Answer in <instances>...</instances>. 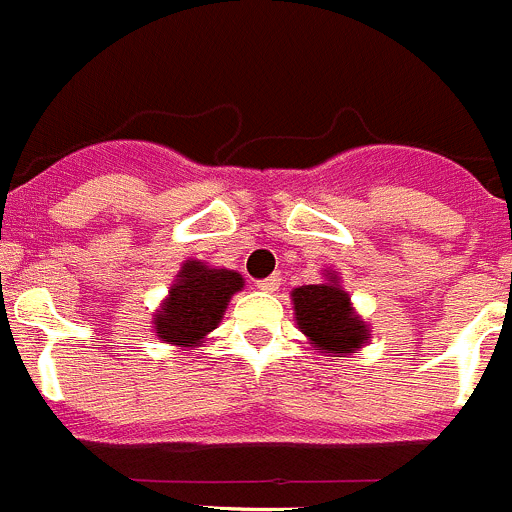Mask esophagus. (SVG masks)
I'll return each instance as SVG.
<instances>
[{
	"label": "esophagus",
	"instance_id": "34e87169",
	"mask_svg": "<svg viewBox=\"0 0 512 512\" xmlns=\"http://www.w3.org/2000/svg\"><path fill=\"white\" fill-rule=\"evenodd\" d=\"M256 287H259L261 292H279V287H281V276H279V274H274V276H269V279L256 281Z\"/></svg>",
	"mask_w": 512,
	"mask_h": 512
}]
</instances>
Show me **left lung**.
Listing matches in <instances>:
<instances>
[{"instance_id": "8db88e82", "label": "left lung", "mask_w": 512, "mask_h": 512, "mask_svg": "<svg viewBox=\"0 0 512 512\" xmlns=\"http://www.w3.org/2000/svg\"><path fill=\"white\" fill-rule=\"evenodd\" d=\"M322 284H307L292 292L299 330L314 348L345 358L368 342L370 327L355 314L348 292H342L337 274H325Z\"/></svg>"}]
</instances>
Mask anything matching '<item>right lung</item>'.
<instances>
[{
	"label": "right lung",
	"instance_id": "1",
	"mask_svg": "<svg viewBox=\"0 0 512 512\" xmlns=\"http://www.w3.org/2000/svg\"><path fill=\"white\" fill-rule=\"evenodd\" d=\"M241 289L243 276L238 271L185 261L170 294L154 314V332L159 340L177 348H195L218 327L231 297Z\"/></svg>",
	"mask_w": 512,
	"mask_h": 512
}]
</instances>
